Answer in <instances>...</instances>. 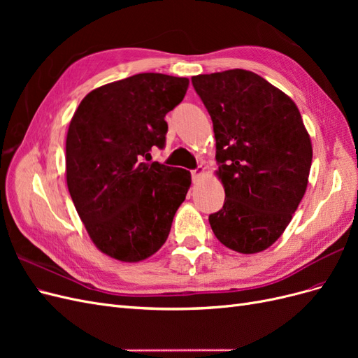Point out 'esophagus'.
Wrapping results in <instances>:
<instances>
[{
    "mask_svg": "<svg viewBox=\"0 0 358 358\" xmlns=\"http://www.w3.org/2000/svg\"><path fill=\"white\" fill-rule=\"evenodd\" d=\"M203 171H204V170H203V167H200V166H199L197 169H194V170L191 171V178H192V180H197V179L203 175Z\"/></svg>",
    "mask_w": 358,
    "mask_h": 358,
    "instance_id": "1",
    "label": "esophagus"
}]
</instances>
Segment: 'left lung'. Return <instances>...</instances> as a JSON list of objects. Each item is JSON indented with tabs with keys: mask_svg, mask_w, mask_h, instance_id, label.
I'll list each match as a JSON object with an SVG mask.
<instances>
[{
	"mask_svg": "<svg viewBox=\"0 0 358 358\" xmlns=\"http://www.w3.org/2000/svg\"><path fill=\"white\" fill-rule=\"evenodd\" d=\"M213 122L222 209L209 215L222 245L255 254L273 245L308 187L310 138L288 95L246 70L191 79Z\"/></svg>",
	"mask_w": 358,
	"mask_h": 358,
	"instance_id": "1",
	"label": "left lung"
}]
</instances>
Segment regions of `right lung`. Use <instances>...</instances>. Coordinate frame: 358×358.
Here are the masks:
<instances>
[{"instance_id":"1","label":"right lung","mask_w":358,"mask_h":358,"mask_svg":"<svg viewBox=\"0 0 358 358\" xmlns=\"http://www.w3.org/2000/svg\"><path fill=\"white\" fill-rule=\"evenodd\" d=\"M188 79L140 73L91 91L66 143L67 185L85 229L101 252L142 262L167 241L191 185L189 171L150 162L164 149L166 115L183 100Z\"/></svg>"}]
</instances>
